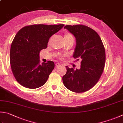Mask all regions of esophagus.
I'll list each match as a JSON object with an SVG mask.
<instances>
[{
  "label": "esophagus",
  "instance_id": "esophagus-1",
  "mask_svg": "<svg viewBox=\"0 0 123 123\" xmlns=\"http://www.w3.org/2000/svg\"><path fill=\"white\" fill-rule=\"evenodd\" d=\"M55 66H56V67H60V66H61V64L58 63V62H56V63H55Z\"/></svg>",
  "mask_w": 123,
  "mask_h": 123
}]
</instances>
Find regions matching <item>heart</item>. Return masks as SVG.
<instances>
[{
  "instance_id": "1",
  "label": "heart",
  "mask_w": 123,
  "mask_h": 123,
  "mask_svg": "<svg viewBox=\"0 0 123 123\" xmlns=\"http://www.w3.org/2000/svg\"><path fill=\"white\" fill-rule=\"evenodd\" d=\"M64 40L65 42L68 41L69 40H74V37L72 34L71 33H68V32H66V33H65L64 34Z\"/></svg>"
}]
</instances>
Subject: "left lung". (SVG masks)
I'll return each mask as SVG.
<instances>
[{"mask_svg": "<svg viewBox=\"0 0 123 123\" xmlns=\"http://www.w3.org/2000/svg\"><path fill=\"white\" fill-rule=\"evenodd\" d=\"M74 35L76 47L73 57L81 61L80 69L69 68L62 76L67 88L75 92L89 90L95 85L103 73L105 62V47L100 37L91 28L82 25L64 27Z\"/></svg>", "mask_w": 123, "mask_h": 123, "instance_id": "1", "label": "left lung"}]
</instances>
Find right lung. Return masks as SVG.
Here are the masks:
<instances>
[{"label": "right lung", "instance_id": "1", "mask_svg": "<svg viewBox=\"0 0 123 123\" xmlns=\"http://www.w3.org/2000/svg\"><path fill=\"white\" fill-rule=\"evenodd\" d=\"M64 26L33 25L23 27L16 34L10 49L11 69L16 80L27 88L42 86L55 68L52 61L40 64V52L47 48L50 37Z\"/></svg>", "mask_w": 123, "mask_h": 123}]
</instances>
